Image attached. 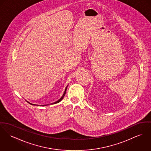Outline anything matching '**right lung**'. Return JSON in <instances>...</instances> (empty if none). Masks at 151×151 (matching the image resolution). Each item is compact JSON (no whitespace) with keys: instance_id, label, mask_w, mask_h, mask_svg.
<instances>
[{"instance_id":"1","label":"right lung","mask_w":151,"mask_h":151,"mask_svg":"<svg viewBox=\"0 0 151 151\" xmlns=\"http://www.w3.org/2000/svg\"><path fill=\"white\" fill-rule=\"evenodd\" d=\"M67 87H68V85H67V86L65 87V91H64V93H63V95H62V96L58 99V101H57L56 102H54V103H52V104H58V102H60L63 99V98H64V96H65V93H66V91H67ZM29 104H32V105H37V104H31V103H30V102H29L28 101H27ZM47 105H49V104H46V105H41V106H47Z\"/></svg>"}]
</instances>
